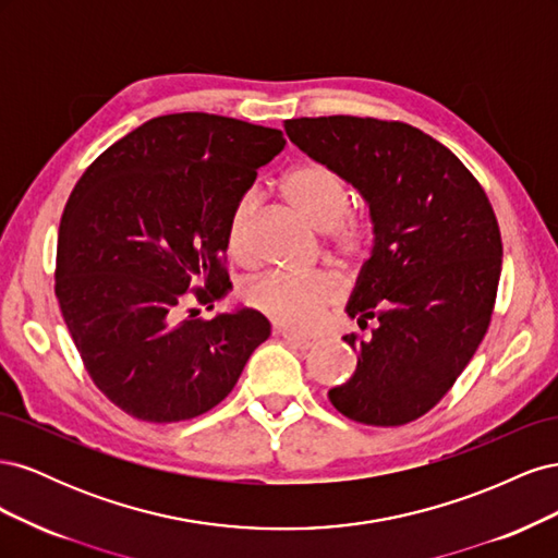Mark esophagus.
Wrapping results in <instances>:
<instances>
[{"label":"esophagus","mask_w":558,"mask_h":558,"mask_svg":"<svg viewBox=\"0 0 558 558\" xmlns=\"http://www.w3.org/2000/svg\"><path fill=\"white\" fill-rule=\"evenodd\" d=\"M279 335L283 337L286 342H289L291 347L295 349H312L316 344L314 337H307V335H300V332H291V330H279Z\"/></svg>","instance_id":"34e87169"}]
</instances>
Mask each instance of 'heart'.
Wrapping results in <instances>:
<instances>
[{
  "label": "heart",
  "mask_w": 558,
  "mask_h": 558,
  "mask_svg": "<svg viewBox=\"0 0 558 558\" xmlns=\"http://www.w3.org/2000/svg\"><path fill=\"white\" fill-rule=\"evenodd\" d=\"M283 193L305 221L330 234L332 248L347 260H359L375 244V228L365 216H353L344 179L324 162H300L283 177ZM256 199L246 193L234 205L228 223V246L244 253ZM337 283L326 275L269 272L246 289V300L281 326L307 330L337 300Z\"/></svg>",
  "instance_id": "obj_1"
}]
</instances>
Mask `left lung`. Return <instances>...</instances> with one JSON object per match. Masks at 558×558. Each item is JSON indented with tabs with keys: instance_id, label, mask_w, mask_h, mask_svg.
I'll return each mask as SVG.
<instances>
[{
	"instance_id": "left-lung-1",
	"label": "left lung",
	"mask_w": 558,
	"mask_h": 558,
	"mask_svg": "<svg viewBox=\"0 0 558 558\" xmlns=\"http://www.w3.org/2000/svg\"><path fill=\"white\" fill-rule=\"evenodd\" d=\"M283 128L361 193L375 228L347 314L377 326L367 340L344 335L359 365L328 398L359 424H410L440 402L492 324L502 265L496 214L465 165L408 123L320 116Z\"/></svg>"
}]
</instances>
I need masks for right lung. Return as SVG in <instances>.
Here are the masks:
<instances>
[{
  "label": "right lung",
  "mask_w": 558,
  "mask_h": 558,
  "mask_svg": "<svg viewBox=\"0 0 558 558\" xmlns=\"http://www.w3.org/2000/svg\"><path fill=\"white\" fill-rule=\"evenodd\" d=\"M283 146L281 130L238 118L158 116L109 146L66 199L60 312L95 386L130 416L172 424L209 412L269 337L256 310L182 312L193 300L214 310L228 293L230 214Z\"/></svg>",
  "instance_id": "obj_1"
}]
</instances>
